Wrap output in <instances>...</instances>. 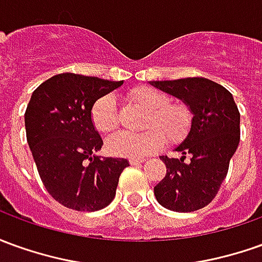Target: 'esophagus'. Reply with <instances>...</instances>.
<instances>
[{
	"label": "esophagus",
	"mask_w": 262,
	"mask_h": 262,
	"mask_svg": "<svg viewBox=\"0 0 262 262\" xmlns=\"http://www.w3.org/2000/svg\"><path fill=\"white\" fill-rule=\"evenodd\" d=\"M141 162H144L142 158H131V160H129V164H131V165H140Z\"/></svg>",
	"instance_id": "34e87169"
}]
</instances>
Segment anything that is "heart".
Segmentation results:
<instances>
[{"label":"heart","mask_w":262,"mask_h":262,"mask_svg":"<svg viewBox=\"0 0 262 262\" xmlns=\"http://www.w3.org/2000/svg\"><path fill=\"white\" fill-rule=\"evenodd\" d=\"M128 98L147 110L144 127L149 128L140 134L118 133L107 140L110 152L125 158H141L155 152L167 142L180 141L187 134L191 115L181 104H169L168 97L152 86H137L128 93ZM91 121L97 131L113 133L118 127L115 100L111 95L101 97L91 108Z\"/></svg>","instance_id":"1"}]
</instances>
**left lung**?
Wrapping results in <instances>:
<instances>
[{"label": "left lung", "instance_id": "obj_1", "mask_svg": "<svg viewBox=\"0 0 262 262\" xmlns=\"http://www.w3.org/2000/svg\"><path fill=\"white\" fill-rule=\"evenodd\" d=\"M177 97L192 113L191 128L176 151L181 158L160 157L167 174L154 187L157 201L177 212H191L214 200L239 144V111L232 94L203 77L151 81Z\"/></svg>", "mask_w": 262, "mask_h": 262}]
</instances>
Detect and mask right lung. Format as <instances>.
Segmentation results:
<instances>
[{
    "label": "right lung",
    "instance_id": "1",
    "mask_svg": "<svg viewBox=\"0 0 262 262\" xmlns=\"http://www.w3.org/2000/svg\"><path fill=\"white\" fill-rule=\"evenodd\" d=\"M121 85L122 81L64 73L32 93L25 111L27 141L44 187L67 208H105L129 165L125 158L94 154L102 147V138L91 121V108Z\"/></svg>",
    "mask_w": 262,
    "mask_h": 262
}]
</instances>
